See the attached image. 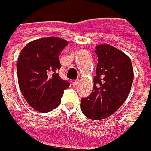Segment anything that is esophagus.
<instances>
[{
  "label": "esophagus",
  "instance_id": "1",
  "mask_svg": "<svg viewBox=\"0 0 151 151\" xmlns=\"http://www.w3.org/2000/svg\"><path fill=\"white\" fill-rule=\"evenodd\" d=\"M79 82H80V80H76V81H74L72 83L73 86H76L79 84Z\"/></svg>",
  "mask_w": 151,
  "mask_h": 151
}]
</instances>
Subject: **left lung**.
<instances>
[{
    "label": "left lung",
    "instance_id": "obj_1",
    "mask_svg": "<svg viewBox=\"0 0 151 151\" xmlns=\"http://www.w3.org/2000/svg\"><path fill=\"white\" fill-rule=\"evenodd\" d=\"M98 63L93 79V90L81 102L86 117L101 120L111 116L129 94L134 70L129 57L109 44L97 45L95 50Z\"/></svg>",
    "mask_w": 151,
    "mask_h": 151
}]
</instances>
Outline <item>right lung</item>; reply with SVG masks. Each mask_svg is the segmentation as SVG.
Listing matches in <instances>:
<instances>
[{
	"mask_svg": "<svg viewBox=\"0 0 151 151\" xmlns=\"http://www.w3.org/2000/svg\"><path fill=\"white\" fill-rule=\"evenodd\" d=\"M69 42L58 37H47L29 42L21 51L17 80L25 100L40 113H48L60 105L64 90L70 83L59 76L60 54Z\"/></svg>",
	"mask_w": 151,
	"mask_h": 151,
	"instance_id": "1",
	"label": "right lung"
}]
</instances>
